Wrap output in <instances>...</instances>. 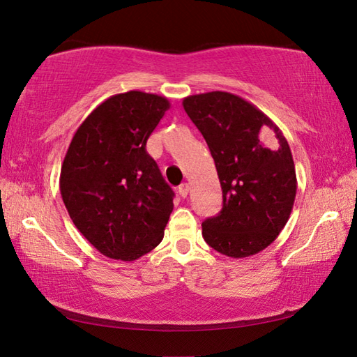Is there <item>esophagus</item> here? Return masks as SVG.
<instances>
[{"mask_svg": "<svg viewBox=\"0 0 357 357\" xmlns=\"http://www.w3.org/2000/svg\"><path fill=\"white\" fill-rule=\"evenodd\" d=\"M188 192H190V185H188L187 183H184V184H181L179 187H178V193L183 196V198H187V195H188Z\"/></svg>", "mask_w": 357, "mask_h": 357, "instance_id": "34e87169", "label": "esophagus"}]
</instances>
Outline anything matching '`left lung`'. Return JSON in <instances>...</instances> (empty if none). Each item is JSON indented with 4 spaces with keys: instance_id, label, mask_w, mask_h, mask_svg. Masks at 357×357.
<instances>
[{
    "instance_id": "1",
    "label": "left lung",
    "mask_w": 357,
    "mask_h": 357,
    "mask_svg": "<svg viewBox=\"0 0 357 357\" xmlns=\"http://www.w3.org/2000/svg\"><path fill=\"white\" fill-rule=\"evenodd\" d=\"M183 105L207 142L222 187V210L202 222L204 239L234 259L262 252L285 227L298 188L285 136L229 92L187 96Z\"/></svg>"
}]
</instances>
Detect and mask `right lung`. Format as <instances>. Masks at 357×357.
<instances>
[{
    "mask_svg": "<svg viewBox=\"0 0 357 357\" xmlns=\"http://www.w3.org/2000/svg\"><path fill=\"white\" fill-rule=\"evenodd\" d=\"M169 109L159 95H113L78 127L64 156V206L82 236L112 259H138L164 238L174 193L146 144Z\"/></svg>",
    "mask_w": 357,
    "mask_h": 357,
    "instance_id": "obj_1",
    "label": "right lung"
}]
</instances>
